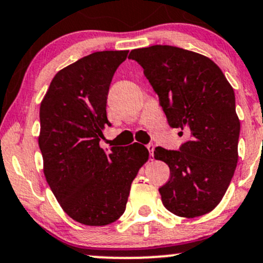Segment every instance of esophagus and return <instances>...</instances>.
<instances>
[{
	"mask_svg": "<svg viewBox=\"0 0 263 263\" xmlns=\"http://www.w3.org/2000/svg\"><path fill=\"white\" fill-rule=\"evenodd\" d=\"M146 147H147V150H149L150 159H154V149H155V146H154L153 144H147Z\"/></svg>",
	"mask_w": 263,
	"mask_h": 263,
	"instance_id": "esophagus-1",
	"label": "esophagus"
}]
</instances>
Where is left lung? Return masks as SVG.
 I'll list each match as a JSON object with an SVG mask.
<instances>
[{
	"instance_id": "obj_1",
	"label": "left lung",
	"mask_w": 263,
	"mask_h": 263,
	"mask_svg": "<svg viewBox=\"0 0 263 263\" xmlns=\"http://www.w3.org/2000/svg\"><path fill=\"white\" fill-rule=\"evenodd\" d=\"M129 59L143 66L170 126L188 137L178 151L160 146L154 151L170 167V180L159 188L162 204L182 218L212 212L223 199L239 159L233 87L214 61L177 46L134 49Z\"/></svg>"
}]
</instances>
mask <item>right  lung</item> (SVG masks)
<instances>
[{
  "mask_svg": "<svg viewBox=\"0 0 263 263\" xmlns=\"http://www.w3.org/2000/svg\"><path fill=\"white\" fill-rule=\"evenodd\" d=\"M128 50L97 51L60 70L40 103L43 171L63 211L77 223L103 227L125 211L132 182L149 160L144 145L100 146L112 77Z\"/></svg>",
  "mask_w": 263,
  "mask_h": 263,
  "instance_id": "right-lung-1",
  "label": "right lung"
}]
</instances>
